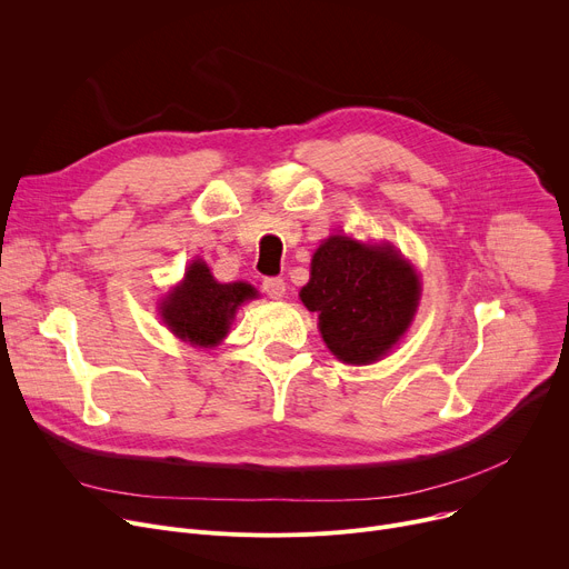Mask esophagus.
<instances>
[{
    "label": "esophagus",
    "instance_id": "esophagus-1",
    "mask_svg": "<svg viewBox=\"0 0 569 569\" xmlns=\"http://www.w3.org/2000/svg\"><path fill=\"white\" fill-rule=\"evenodd\" d=\"M262 290L268 292L272 299H281L286 295V281L281 277H268V279H262Z\"/></svg>",
    "mask_w": 569,
    "mask_h": 569
}]
</instances>
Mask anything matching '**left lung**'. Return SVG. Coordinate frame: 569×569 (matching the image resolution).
Listing matches in <instances>:
<instances>
[{"instance_id":"left-lung-1","label":"left lung","mask_w":569,"mask_h":569,"mask_svg":"<svg viewBox=\"0 0 569 569\" xmlns=\"http://www.w3.org/2000/svg\"><path fill=\"white\" fill-rule=\"evenodd\" d=\"M318 313L327 348L346 363H370L407 331L419 279L391 247H366L333 236L311 260V279L299 292Z\"/></svg>"}]
</instances>
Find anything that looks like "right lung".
<instances>
[{
	"label": "right lung",
	"mask_w": 569,
	"mask_h": 569,
	"mask_svg": "<svg viewBox=\"0 0 569 569\" xmlns=\"http://www.w3.org/2000/svg\"><path fill=\"white\" fill-rule=\"evenodd\" d=\"M251 297H256V290L249 283H217L208 264L194 260L182 286L164 301L162 316L176 336L208 348L226 336L236 309Z\"/></svg>",
	"instance_id": "1"
}]
</instances>
